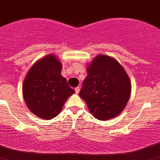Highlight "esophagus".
Returning a JSON list of instances; mask_svg holds the SVG:
<instances>
[{"label":"esophagus","mask_w":160,"mask_h":160,"mask_svg":"<svg viewBox=\"0 0 160 160\" xmlns=\"http://www.w3.org/2000/svg\"><path fill=\"white\" fill-rule=\"evenodd\" d=\"M75 91L77 94H79V92H80V87H77V88H75Z\"/></svg>","instance_id":"esophagus-1"}]
</instances>
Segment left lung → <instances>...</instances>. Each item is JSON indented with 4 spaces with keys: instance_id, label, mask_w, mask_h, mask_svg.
Segmentation results:
<instances>
[{
    "instance_id": "8db88e82",
    "label": "left lung",
    "mask_w": 160,
    "mask_h": 160,
    "mask_svg": "<svg viewBox=\"0 0 160 160\" xmlns=\"http://www.w3.org/2000/svg\"><path fill=\"white\" fill-rule=\"evenodd\" d=\"M80 97L96 119L107 120L117 116L128 104L131 83L123 66L115 58L98 55L87 68Z\"/></svg>"
}]
</instances>
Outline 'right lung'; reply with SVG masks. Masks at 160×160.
<instances>
[{
    "instance_id": "right-lung-1",
    "label": "right lung",
    "mask_w": 160,
    "mask_h": 160,
    "mask_svg": "<svg viewBox=\"0 0 160 160\" xmlns=\"http://www.w3.org/2000/svg\"><path fill=\"white\" fill-rule=\"evenodd\" d=\"M62 69L58 58L48 55L36 62L25 77V102L31 112L41 119L58 116L68 98L75 92L61 75Z\"/></svg>"
}]
</instances>
